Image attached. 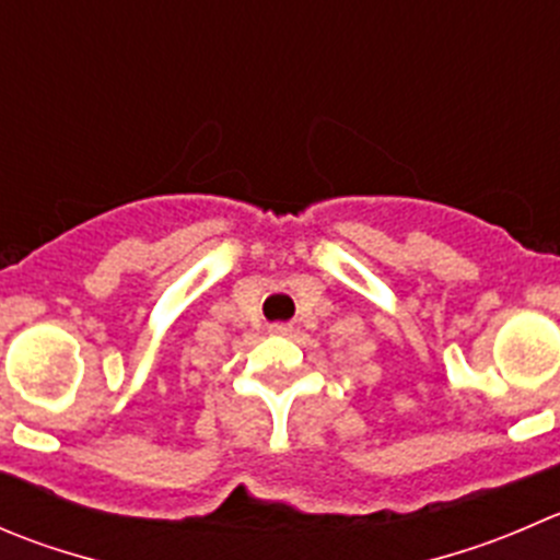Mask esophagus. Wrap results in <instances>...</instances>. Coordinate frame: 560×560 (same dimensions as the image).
I'll use <instances>...</instances> for the list:
<instances>
[{"mask_svg":"<svg viewBox=\"0 0 560 560\" xmlns=\"http://www.w3.org/2000/svg\"><path fill=\"white\" fill-rule=\"evenodd\" d=\"M270 330H273V334H290L292 325H287V323H276V325H270Z\"/></svg>","mask_w":560,"mask_h":560,"instance_id":"1","label":"esophagus"}]
</instances>
